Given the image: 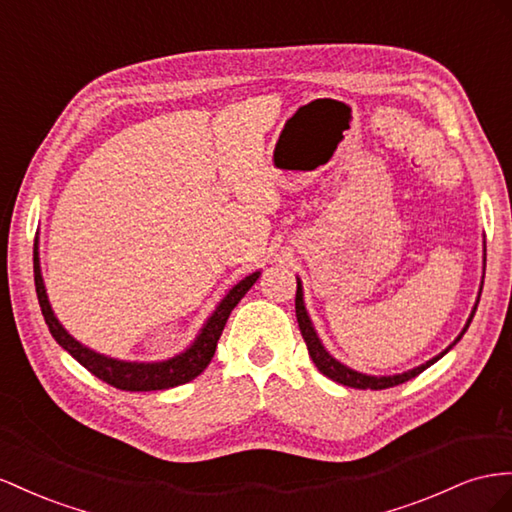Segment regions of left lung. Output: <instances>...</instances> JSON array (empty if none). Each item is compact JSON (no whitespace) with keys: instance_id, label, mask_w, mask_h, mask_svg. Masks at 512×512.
Returning a JSON list of instances; mask_svg holds the SVG:
<instances>
[{"instance_id":"8db88e82","label":"left lung","mask_w":512,"mask_h":512,"mask_svg":"<svg viewBox=\"0 0 512 512\" xmlns=\"http://www.w3.org/2000/svg\"><path fill=\"white\" fill-rule=\"evenodd\" d=\"M295 312H297V323H299V329H301V336H303V340H306V347H308V353L312 357V362H314L316 368L323 372L325 377H329L331 381H336V383L349 385V388H357V390H385V388H394V385H400V383H405V381H409L413 377H418L422 370H426L428 366L435 364L439 357H444L454 347V344H457L463 338L469 323H472V319H474L476 308H474L472 316H469V321H467L465 329L461 331V336L454 340L444 353L433 357L431 362H426V364H422L418 368H413L409 372H403V375H394V377L362 375V372H355V370H351L347 366H342L340 362H336V359L323 349V344H321L319 336H316V331H314V327H312V323L308 319V312H306V308H303V293H301V284L299 282H297V295H295Z\"/></svg>"}]
</instances>
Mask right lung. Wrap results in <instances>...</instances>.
<instances>
[{
    "label": "right lung",
    "mask_w": 512,
    "mask_h": 512,
    "mask_svg": "<svg viewBox=\"0 0 512 512\" xmlns=\"http://www.w3.org/2000/svg\"><path fill=\"white\" fill-rule=\"evenodd\" d=\"M258 271L247 275L245 280H241L237 286H234L230 293L224 297V301L219 303L217 310L209 319V323L204 325L202 334L196 338V342L191 347L176 355L168 362H159V364H135V362H118V359L105 357L86 349L84 344H79L73 336H68L64 327L55 319L51 306L47 301L45 293V284H43V275H40V265H38V245L34 243V284H36V295L40 310H43L45 323L49 325L51 336L55 342L60 344L62 349L71 353L77 362L88 368L94 377H99L107 385H112L116 390L124 392H153V390H168L176 388V385L189 383L191 379H196L204 368L211 364V359L217 349V340L222 336V331L226 327V321L234 306L243 299V295L254 286L258 280Z\"/></svg>",
    "instance_id": "add662e5"
}]
</instances>
